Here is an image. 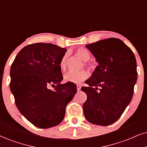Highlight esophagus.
I'll return each instance as SVG.
<instances>
[{"label": "esophagus", "instance_id": "1", "mask_svg": "<svg viewBox=\"0 0 147 147\" xmlns=\"http://www.w3.org/2000/svg\"><path fill=\"white\" fill-rule=\"evenodd\" d=\"M80 89H81V86H80V85H77V90H78V91L80 90Z\"/></svg>", "mask_w": 147, "mask_h": 147}]
</instances>
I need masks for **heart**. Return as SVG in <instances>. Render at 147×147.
Masks as SVG:
<instances>
[{"instance_id":"1","label":"heart","mask_w":147,"mask_h":147,"mask_svg":"<svg viewBox=\"0 0 147 147\" xmlns=\"http://www.w3.org/2000/svg\"><path fill=\"white\" fill-rule=\"evenodd\" d=\"M76 54L79 58H80L84 62H86L90 58V52L87 49L84 48H79L76 51ZM67 55H64L60 61L59 67L61 71H64L66 68ZM88 77L87 72L85 71H81L80 72H68L64 76V80L66 82L80 84L86 80Z\"/></svg>"}]
</instances>
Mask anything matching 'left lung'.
Returning a JSON list of instances; mask_svg holds the SVG:
<instances>
[{
	"mask_svg": "<svg viewBox=\"0 0 147 147\" xmlns=\"http://www.w3.org/2000/svg\"><path fill=\"white\" fill-rule=\"evenodd\" d=\"M98 65L81 90L87 95L84 115L92 124L107 126L116 122L131 101L137 80L136 60L119 39L110 38L86 46Z\"/></svg>",
	"mask_w": 147,
	"mask_h": 147,
	"instance_id": "8db88e82",
	"label": "left lung"
}]
</instances>
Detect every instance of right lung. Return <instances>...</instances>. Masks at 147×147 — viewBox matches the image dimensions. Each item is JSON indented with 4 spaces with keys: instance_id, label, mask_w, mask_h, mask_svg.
Returning <instances> with one entry per match:
<instances>
[{
    "instance_id": "1",
    "label": "right lung",
    "mask_w": 147,
    "mask_h": 147,
    "mask_svg": "<svg viewBox=\"0 0 147 147\" xmlns=\"http://www.w3.org/2000/svg\"><path fill=\"white\" fill-rule=\"evenodd\" d=\"M67 50L52 43L23 48L10 69V89L20 113L37 127L46 129L62 122L65 108L77 92L76 85L61 84L60 61ZM52 86L54 90L48 87Z\"/></svg>"
}]
</instances>
